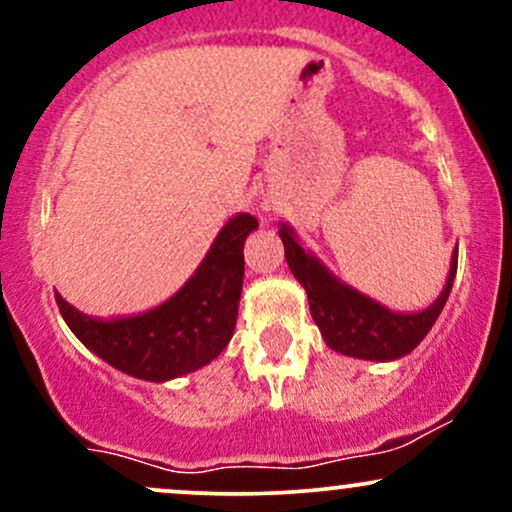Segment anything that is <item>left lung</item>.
<instances>
[{"label":"left lung","mask_w":512,"mask_h":512,"mask_svg":"<svg viewBox=\"0 0 512 512\" xmlns=\"http://www.w3.org/2000/svg\"><path fill=\"white\" fill-rule=\"evenodd\" d=\"M279 236L284 240L286 262L308 293L310 313H313L315 325L320 327L327 346L339 354L368 358V361H392V358L409 354L414 346H419L421 339L433 327V322L438 320L457 274L455 250L448 284H445L438 301L421 313H392L385 305L370 301L363 293L339 284L315 257L305 255L289 226H281Z\"/></svg>","instance_id":"obj_1"}]
</instances>
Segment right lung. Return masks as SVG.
<instances>
[{
	"instance_id": "obj_1",
	"label": "right lung",
	"mask_w": 512,
	"mask_h": 512,
	"mask_svg": "<svg viewBox=\"0 0 512 512\" xmlns=\"http://www.w3.org/2000/svg\"><path fill=\"white\" fill-rule=\"evenodd\" d=\"M252 228H257L255 216H233L195 276L149 313L103 320L79 313L55 293L64 322L93 354L134 378L163 383L207 366L236 330L243 245Z\"/></svg>"
}]
</instances>
